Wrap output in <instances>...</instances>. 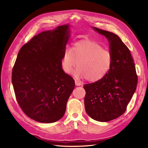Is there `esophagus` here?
<instances>
[{"label": "esophagus", "instance_id": "34e87169", "mask_svg": "<svg viewBox=\"0 0 148 148\" xmlns=\"http://www.w3.org/2000/svg\"><path fill=\"white\" fill-rule=\"evenodd\" d=\"M75 84H76V86H81V83L80 82H79V81H75Z\"/></svg>", "mask_w": 148, "mask_h": 148}]
</instances>
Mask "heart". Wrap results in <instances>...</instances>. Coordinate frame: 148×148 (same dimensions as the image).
I'll list each match as a JSON object with an SVG mask.
<instances>
[{
    "label": "heart",
    "mask_w": 148,
    "mask_h": 148,
    "mask_svg": "<svg viewBox=\"0 0 148 148\" xmlns=\"http://www.w3.org/2000/svg\"><path fill=\"white\" fill-rule=\"evenodd\" d=\"M113 57L109 50L103 48L100 43L90 40L75 42L72 48L65 49L62 59L63 70L70 74L76 67L74 73L79 79H84L91 83L102 79L111 70Z\"/></svg>",
    "instance_id": "obj_1"
}]
</instances>
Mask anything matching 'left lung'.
<instances>
[{
	"label": "left lung",
	"mask_w": 148,
	"mask_h": 148,
	"mask_svg": "<svg viewBox=\"0 0 148 148\" xmlns=\"http://www.w3.org/2000/svg\"><path fill=\"white\" fill-rule=\"evenodd\" d=\"M93 29L108 38L113 62L111 69L102 79L83 86L84 108L92 119L107 122L126 111L136 90L137 76L130 50L121 39L108 31Z\"/></svg>",
	"instance_id": "obj_1"
}]
</instances>
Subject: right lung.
Instances as JSON below:
<instances>
[{
  "mask_svg": "<svg viewBox=\"0 0 148 148\" xmlns=\"http://www.w3.org/2000/svg\"><path fill=\"white\" fill-rule=\"evenodd\" d=\"M69 29L64 25L34 36L21 47L12 69L18 104L36 121L50 123L60 119L74 89V80L62 67Z\"/></svg>",
  "mask_w": 148,
  "mask_h": 148,
  "instance_id": "right-lung-1",
  "label": "right lung"
}]
</instances>
